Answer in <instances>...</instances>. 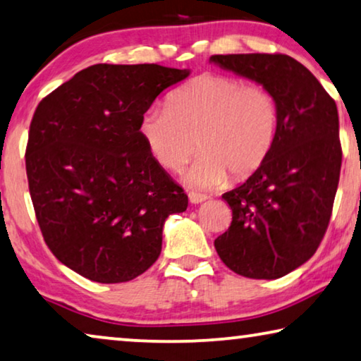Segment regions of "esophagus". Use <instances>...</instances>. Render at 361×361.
<instances>
[{"label": "esophagus", "mask_w": 361, "mask_h": 361, "mask_svg": "<svg viewBox=\"0 0 361 361\" xmlns=\"http://www.w3.org/2000/svg\"><path fill=\"white\" fill-rule=\"evenodd\" d=\"M188 197H190L191 204H201L207 199L206 195H201V192H195V191H191L190 195H188Z\"/></svg>", "instance_id": "1"}]
</instances>
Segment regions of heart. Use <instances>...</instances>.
<instances>
[{"mask_svg": "<svg viewBox=\"0 0 361 361\" xmlns=\"http://www.w3.org/2000/svg\"><path fill=\"white\" fill-rule=\"evenodd\" d=\"M277 106L259 85L206 74L166 99L165 110L142 116L141 134L150 154L170 171H180L196 149L201 155L185 175L195 188H214L256 173L271 154Z\"/></svg>", "mask_w": 361, "mask_h": 361, "instance_id": "heart-1", "label": "heart"}]
</instances>
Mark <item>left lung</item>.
<instances>
[{
	"label": "left lung",
	"instance_id": "1",
	"mask_svg": "<svg viewBox=\"0 0 361 361\" xmlns=\"http://www.w3.org/2000/svg\"><path fill=\"white\" fill-rule=\"evenodd\" d=\"M209 61L261 84L276 102L271 154L243 185L222 196L232 225L214 241L233 272L272 281L305 264L329 225L342 165L337 105L288 55H214Z\"/></svg>",
	"mask_w": 361,
	"mask_h": 361
}]
</instances>
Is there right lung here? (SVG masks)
<instances>
[{"label":"right lung","mask_w":361,"mask_h":361,"mask_svg":"<svg viewBox=\"0 0 361 361\" xmlns=\"http://www.w3.org/2000/svg\"><path fill=\"white\" fill-rule=\"evenodd\" d=\"M190 69L94 64L34 113L25 170L43 240L58 261L100 283L129 282L157 261L164 224L188 196L147 147L141 121Z\"/></svg>","instance_id":"add662e5"}]
</instances>
